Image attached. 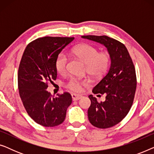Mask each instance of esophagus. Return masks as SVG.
<instances>
[{
	"instance_id": "1",
	"label": "esophagus",
	"mask_w": 154,
	"mask_h": 154,
	"mask_svg": "<svg viewBox=\"0 0 154 154\" xmlns=\"http://www.w3.org/2000/svg\"><path fill=\"white\" fill-rule=\"evenodd\" d=\"M71 97H72V100L73 101L79 100L81 98V95H80V94H74V93L71 94Z\"/></svg>"
}]
</instances>
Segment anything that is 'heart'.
I'll return each instance as SVG.
<instances>
[{"label": "heart", "mask_w": 154, "mask_h": 154, "mask_svg": "<svg viewBox=\"0 0 154 154\" xmlns=\"http://www.w3.org/2000/svg\"><path fill=\"white\" fill-rule=\"evenodd\" d=\"M73 53L83 60L86 64V72L90 76L100 78L104 75L110 65L111 57L108 52H98V49L90 44H81L73 48ZM68 64V57L64 53L59 54L55 61V68L60 74L66 73ZM86 79L71 78L66 83V87L72 91L79 92L83 86L89 85Z\"/></svg>", "instance_id": "obj_1"}]
</instances>
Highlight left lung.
<instances>
[{"label":"left lung","instance_id":"left-lung-1","mask_svg":"<svg viewBox=\"0 0 154 154\" xmlns=\"http://www.w3.org/2000/svg\"><path fill=\"white\" fill-rule=\"evenodd\" d=\"M83 38L102 43L107 48L111 57L108 72L92 89L94 94H105L106 100L99 102L90 94L91 104L88 116L94 127L106 129L120 123L131 109L137 88L133 62L121 42L106 35H82Z\"/></svg>","mask_w":154,"mask_h":154}]
</instances>
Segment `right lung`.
<instances>
[{
    "instance_id": "add662e5",
    "label": "right lung",
    "mask_w": 154,
    "mask_h": 154,
    "mask_svg": "<svg viewBox=\"0 0 154 154\" xmlns=\"http://www.w3.org/2000/svg\"><path fill=\"white\" fill-rule=\"evenodd\" d=\"M74 37L45 36L27 45L18 69L19 93L29 116L39 125L54 127L64 122L72 102L69 92L52 96L46 89L55 81V61Z\"/></svg>"
}]
</instances>
